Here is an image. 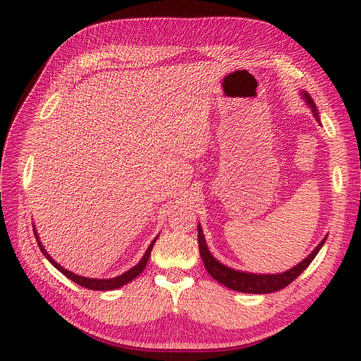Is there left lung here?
<instances>
[{
  "label": "left lung",
  "instance_id": "obj_1",
  "mask_svg": "<svg viewBox=\"0 0 361 361\" xmlns=\"http://www.w3.org/2000/svg\"><path fill=\"white\" fill-rule=\"evenodd\" d=\"M301 98L305 99L306 105L312 109L313 116L316 121L322 126L320 116L317 106L314 101L312 99L310 94L306 90H300ZM328 238V234L322 238V241L313 249V252L302 259L300 263H297L295 267L286 272H279V274H255V272H245V271H238L234 268L226 267L222 262H219L214 255L209 252V247H207L202 225L197 224V243H199V252L202 256V260L204 263V268L215 281H218L222 286L226 288L238 291V293H247V294H269L274 291H278L281 288H286L288 283H291L302 271H305L312 260L316 257V255L320 252V249L324 247V244Z\"/></svg>",
  "mask_w": 361,
  "mask_h": 361
}]
</instances>
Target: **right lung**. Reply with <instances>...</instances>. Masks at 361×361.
Wrapping results in <instances>:
<instances>
[{
  "instance_id": "right-lung-1",
  "label": "right lung",
  "mask_w": 361,
  "mask_h": 361,
  "mask_svg": "<svg viewBox=\"0 0 361 361\" xmlns=\"http://www.w3.org/2000/svg\"><path fill=\"white\" fill-rule=\"evenodd\" d=\"M32 226H33V234H35V238H36V241H37V245H39V249H41L42 255L49 260V263L52 264V267L59 269L63 275H66V276H67L68 279H71L73 282L79 283V286H82V287H85V288L94 290V291H111V290H117V288L126 286V283H128L130 281L137 278V276L143 272V269L146 268L147 260H149V257H150V252H152V249H154V244H155V241H157L158 237H159V235H157L154 240H152V243L149 244V247L146 249L143 257L139 260L137 264H135V267L130 268L128 271H126L124 274H121V275H118V276L101 279V278L80 276V275H78V274H73L71 271H67L66 268H63L61 264L56 263V262L48 255V252L45 250V247H44L41 240H39V235H37V231H36V228H35V225H32Z\"/></svg>"
}]
</instances>
